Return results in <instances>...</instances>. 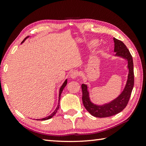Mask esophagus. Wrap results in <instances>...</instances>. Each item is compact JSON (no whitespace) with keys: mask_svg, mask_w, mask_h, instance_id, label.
<instances>
[{"mask_svg":"<svg viewBox=\"0 0 146 146\" xmlns=\"http://www.w3.org/2000/svg\"><path fill=\"white\" fill-rule=\"evenodd\" d=\"M71 77L73 79H74V78H77L78 77V76L79 75V73H78V71H72V72L71 73Z\"/></svg>","mask_w":146,"mask_h":146,"instance_id":"obj_1","label":"esophagus"}]
</instances>
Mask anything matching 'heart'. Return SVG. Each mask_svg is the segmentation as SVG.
Masks as SVG:
<instances>
[{"label": "heart", "instance_id": "heart-1", "mask_svg": "<svg viewBox=\"0 0 146 146\" xmlns=\"http://www.w3.org/2000/svg\"><path fill=\"white\" fill-rule=\"evenodd\" d=\"M97 44H98V40H92V41L91 42L90 45H91V46H95L97 45Z\"/></svg>", "mask_w": 146, "mask_h": 146}]
</instances>
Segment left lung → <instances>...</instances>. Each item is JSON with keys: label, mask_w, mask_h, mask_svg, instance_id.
<instances>
[{"label": "left lung", "mask_w": 146, "mask_h": 146, "mask_svg": "<svg viewBox=\"0 0 146 146\" xmlns=\"http://www.w3.org/2000/svg\"><path fill=\"white\" fill-rule=\"evenodd\" d=\"M115 42L114 51L116 52V55L122 56L127 59V67L129 68V74L127 80L126 85L122 93L118 97L110 103L106 104L103 106H97L93 104L90 100L88 87L85 84H82V102L86 110L91 115L95 117L104 118L111 117V116L118 114L122 111L129 102L133 86H134V71H133V57L129 51L128 50L126 46L122 41L113 38Z\"/></svg>", "instance_id": "left-lung-1"}]
</instances>
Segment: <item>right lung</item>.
I'll list each match as a JSON object with an SVG mask.
<instances>
[{"instance_id": "1", "label": "right lung", "mask_w": 146, "mask_h": 146, "mask_svg": "<svg viewBox=\"0 0 146 146\" xmlns=\"http://www.w3.org/2000/svg\"><path fill=\"white\" fill-rule=\"evenodd\" d=\"M28 36H27L26 38H25L24 39V40L22 42V43L23 42L26 40V39L28 38ZM66 84H67V80H65V82H64V83H63V84H62V86H61V88H60V91H59V100H58V102H60V95H61V93H62V91H63V90H64V88H65V86H66ZM58 108H59V102H58V106H57V107H56V110L54 111L51 113V114L49 115V116H48V117H46V118H42V119H40V120H48V119H49V118H52L54 115H55V114H56V113L57 112V110H58Z\"/></svg>"}]
</instances>
